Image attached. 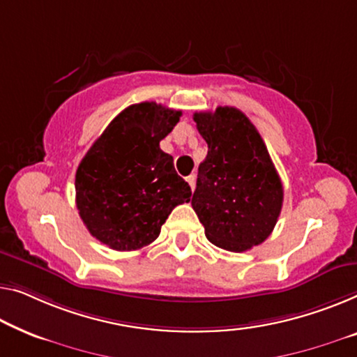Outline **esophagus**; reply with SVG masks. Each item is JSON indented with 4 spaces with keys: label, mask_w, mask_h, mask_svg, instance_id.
<instances>
[{
    "label": "esophagus",
    "mask_w": 357,
    "mask_h": 357,
    "mask_svg": "<svg viewBox=\"0 0 357 357\" xmlns=\"http://www.w3.org/2000/svg\"><path fill=\"white\" fill-rule=\"evenodd\" d=\"M185 181H188L189 183V185H190V189L194 190V188H195V174H190V176H188L185 178Z\"/></svg>",
    "instance_id": "1"
}]
</instances>
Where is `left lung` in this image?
Segmentation results:
<instances>
[{
  "label": "left lung",
  "mask_w": 357,
  "mask_h": 357,
  "mask_svg": "<svg viewBox=\"0 0 357 357\" xmlns=\"http://www.w3.org/2000/svg\"><path fill=\"white\" fill-rule=\"evenodd\" d=\"M208 144L199 165L192 208L213 245L247 252L271 236L282 210L284 188L268 149L236 107L194 114Z\"/></svg>",
  "instance_id": "obj_1"
}]
</instances>
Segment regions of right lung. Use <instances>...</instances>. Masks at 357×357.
<instances>
[{"mask_svg": "<svg viewBox=\"0 0 357 357\" xmlns=\"http://www.w3.org/2000/svg\"><path fill=\"white\" fill-rule=\"evenodd\" d=\"M179 116L181 110L157 102L132 104L110 121L79 162L77 208L100 243L116 252L147 247L174 206L190 200L189 184L160 149Z\"/></svg>", "mask_w": 357, "mask_h": 357, "instance_id": "right-lung-1", "label": "right lung"}]
</instances>
